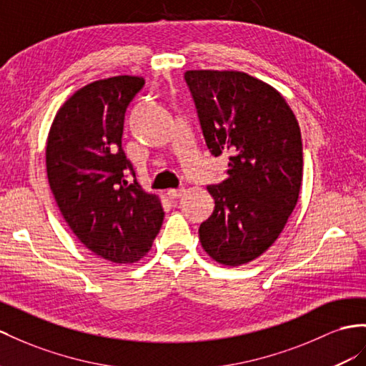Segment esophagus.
<instances>
[{
  "instance_id": "obj_1",
  "label": "esophagus",
  "mask_w": 366,
  "mask_h": 366,
  "mask_svg": "<svg viewBox=\"0 0 366 366\" xmlns=\"http://www.w3.org/2000/svg\"><path fill=\"white\" fill-rule=\"evenodd\" d=\"M184 192H185L184 189H170L167 192V194H168V198H170V199H177V198H181Z\"/></svg>"
}]
</instances>
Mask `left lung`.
Wrapping results in <instances>:
<instances>
[{
  "label": "left lung",
  "mask_w": 366,
  "mask_h": 366,
  "mask_svg": "<svg viewBox=\"0 0 366 366\" xmlns=\"http://www.w3.org/2000/svg\"><path fill=\"white\" fill-rule=\"evenodd\" d=\"M213 156L229 153L227 177L207 189L214 210L199 227L204 250L239 266L266 252L292 213L303 177L302 133L267 83L238 71L184 74Z\"/></svg>",
  "instance_id": "obj_1"
}]
</instances>
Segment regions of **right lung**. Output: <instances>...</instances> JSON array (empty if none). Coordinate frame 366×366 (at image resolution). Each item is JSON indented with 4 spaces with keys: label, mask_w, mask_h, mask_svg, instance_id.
<instances>
[{
    "label": "right lung",
    "mask_w": 366,
    "mask_h": 366,
    "mask_svg": "<svg viewBox=\"0 0 366 366\" xmlns=\"http://www.w3.org/2000/svg\"><path fill=\"white\" fill-rule=\"evenodd\" d=\"M142 77L117 76L89 83L64 102L49 131L46 170L64 221L94 254L111 263L142 258L164 221L156 194L136 177L122 134L127 108Z\"/></svg>",
    "instance_id": "right-lung-1"
}]
</instances>
